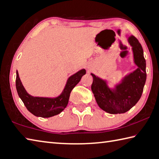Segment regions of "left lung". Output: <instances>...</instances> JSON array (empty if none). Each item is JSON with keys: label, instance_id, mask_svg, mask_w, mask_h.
Masks as SVG:
<instances>
[{"label": "left lung", "instance_id": "8db88e82", "mask_svg": "<svg viewBox=\"0 0 159 159\" xmlns=\"http://www.w3.org/2000/svg\"><path fill=\"white\" fill-rule=\"evenodd\" d=\"M132 46L134 57L138 68L125 77L123 81L111 91L105 81L91 73V90L98 106L111 114L123 113L130 110L141 97L146 82V61L143 50L139 40L131 35L128 39Z\"/></svg>", "mask_w": 159, "mask_h": 159}]
</instances>
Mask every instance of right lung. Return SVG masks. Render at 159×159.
<instances>
[{"instance_id": "obj_1", "label": "right lung", "mask_w": 159, "mask_h": 159, "mask_svg": "<svg viewBox=\"0 0 159 159\" xmlns=\"http://www.w3.org/2000/svg\"><path fill=\"white\" fill-rule=\"evenodd\" d=\"M85 74L86 70L82 69L70 76L62 93L55 98L33 97L29 95L20 82L18 71H16V88L18 95L30 112L37 117L50 118L60 113L66 107L71 91Z\"/></svg>"}]
</instances>
